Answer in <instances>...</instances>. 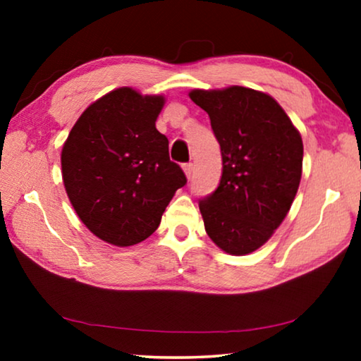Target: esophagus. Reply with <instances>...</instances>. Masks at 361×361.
Instances as JSON below:
<instances>
[{
	"instance_id": "1",
	"label": "esophagus",
	"mask_w": 361,
	"mask_h": 361,
	"mask_svg": "<svg viewBox=\"0 0 361 361\" xmlns=\"http://www.w3.org/2000/svg\"><path fill=\"white\" fill-rule=\"evenodd\" d=\"M184 172H185L187 179H190L192 172H194V164H192V162H187V164H184Z\"/></svg>"
}]
</instances>
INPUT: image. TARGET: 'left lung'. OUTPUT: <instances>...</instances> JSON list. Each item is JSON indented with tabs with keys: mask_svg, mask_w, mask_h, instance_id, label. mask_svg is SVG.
I'll return each mask as SVG.
<instances>
[{
	"mask_svg": "<svg viewBox=\"0 0 361 361\" xmlns=\"http://www.w3.org/2000/svg\"><path fill=\"white\" fill-rule=\"evenodd\" d=\"M221 151L219 187L199 200L205 231L230 255H248L271 238L298 194L304 146L279 103L245 87L194 90Z\"/></svg>",
	"mask_w": 361,
	"mask_h": 361,
	"instance_id": "8db88e82",
	"label": "left lung"
}]
</instances>
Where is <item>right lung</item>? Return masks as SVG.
<instances>
[{
  "label": "right lung",
  "mask_w": 361,
  "mask_h": 361,
  "mask_svg": "<svg viewBox=\"0 0 361 361\" xmlns=\"http://www.w3.org/2000/svg\"><path fill=\"white\" fill-rule=\"evenodd\" d=\"M164 98L123 87L92 103L62 147V177L77 215L98 238L131 246L154 233L187 184L156 130Z\"/></svg>",
  "instance_id": "obj_1"
}]
</instances>
